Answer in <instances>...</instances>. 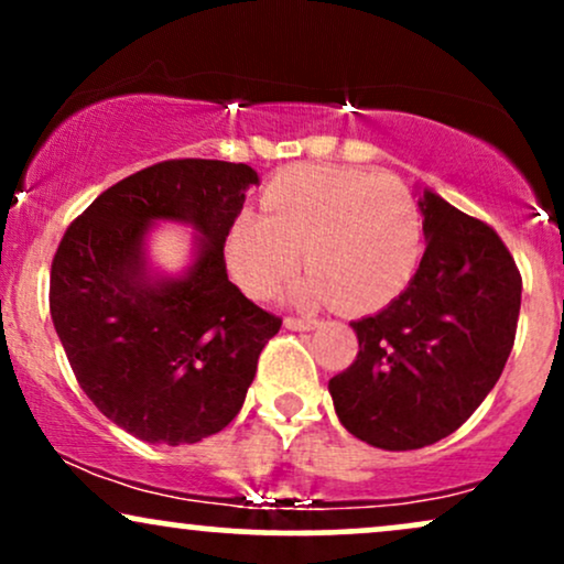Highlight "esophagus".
<instances>
[{
  "mask_svg": "<svg viewBox=\"0 0 564 564\" xmlns=\"http://www.w3.org/2000/svg\"><path fill=\"white\" fill-rule=\"evenodd\" d=\"M283 326L291 328V332H313V328L318 326V321L315 318H286L283 321Z\"/></svg>",
  "mask_w": 564,
  "mask_h": 564,
  "instance_id": "1",
  "label": "esophagus"
}]
</instances>
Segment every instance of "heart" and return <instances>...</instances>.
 Returning <instances> with one entry per match:
<instances>
[{"label":"heart","instance_id":"heart-1","mask_svg":"<svg viewBox=\"0 0 564 564\" xmlns=\"http://www.w3.org/2000/svg\"><path fill=\"white\" fill-rule=\"evenodd\" d=\"M264 215L243 212L228 232V262L251 296L275 294L300 270V296L377 310L416 273L424 219L400 180L355 166L283 170L262 196Z\"/></svg>","mask_w":564,"mask_h":564}]
</instances>
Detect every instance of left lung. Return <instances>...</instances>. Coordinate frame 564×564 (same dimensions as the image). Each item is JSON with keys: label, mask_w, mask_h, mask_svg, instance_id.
I'll return each instance as SVG.
<instances>
[{"label": "left lung", "mask_w": 564, "mask_h": 564, "mask_svg": "<svg viewBox=\"0 0 564 564\" xmlns=\"http://www.w3.org/2000/svg\"><path fill=\"white\" fill-rule=\"evenodd\" d=\"M419 209L416 275L349 323L358 358L328 381L341 426L384 451L424 448L467 422L501 377L520 318L522 278L496 230L432 191Z\"/></svg>", "instance_id": "1"}]
</instances>
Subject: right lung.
<instances>
[{"label":"right lung","mask_w":564,"mask_h":564,"mask_svg":"<svg viewBox=\"0 0 564 564\" xmlns=\"http://www.w3.org/2000/svg\"><path fill=\"white\" fill-rule=\"evenodd\" d=\"M251 185L260 177L246 164L161 161L100 193L57 246L50 315L76 381L102 416L145 443L185 445L225 430L281 328L225 268V238ZM156 221L197 230L180 276L147 262Z\"/></svg>","instance_id":"obj_1"}]
</instances>
